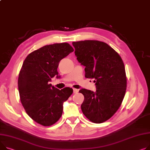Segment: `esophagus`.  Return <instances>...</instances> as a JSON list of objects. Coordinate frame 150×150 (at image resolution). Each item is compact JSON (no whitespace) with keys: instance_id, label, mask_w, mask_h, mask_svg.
<instances>
[{"instance_id":"34e87169","label":"esophagus","mask_w":150,"mask_h":150,"mask_svg":"<svg viewBox=\"0 0 150 150\" xmlns=\"http://www.w3.org/2000/svg\"><path fill=\"white\" fill-rule=\"evenodd\" d=\"M73 91H74V93H77L78 92V90L76 88H73Z\"/></svg>"}]
</instances>
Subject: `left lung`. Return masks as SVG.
Returning <instances> with one entry per match:
<instances>
[{"instance_id": "left-lung-1", "label": "left lung", "mask_w": 150, "mask_h": 150, "mask_svg": "<svg viewBox=\"0 0 150 150\" xmlns=\"http://www.w3.org/2000/svg\"><path fill=\"white\" fill-rule=\"evenodd\" d=\"M78 62L84 66L85 77L94 78L96 92L82 88L84 99L81 104L83 114L93 123L109 119L120 107L127 88L124 62L115 50L98 40L72 43Z\"/></svg>"}]
</instances>
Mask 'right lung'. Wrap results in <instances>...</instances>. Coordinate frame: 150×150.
Wrapping results in <instances>:
<instances>
[{"label":"right lung","instance_id":"add662e5","mask_svg":"<svg viewBox=\"0 0 150 150\" xmlns=\"http://www.w3.org/2000/svg\"><path fill=\"white\" fill-rule=\"evenodd\" d=\"M74 51L67 43L42 47L25 58L18 78L20 99L26 113L37 123L51 126L63 113V104L72 93L71 88L61 91L49 84L57 75L59 62Z\"/></svg>","mask_w":150,"mask_h":150}]
</instances>
